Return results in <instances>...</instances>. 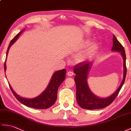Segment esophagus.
<instances>
[{"instance_id":"1","label":"esophagus","mask_w":131,"mask_h":131,"mask_svg":"<svg viewBox=\"0 0 131 131\" xmlns=\"http://www.w3.org/2000/svg\"><path fill=\"white\" fill-rule=\"evenodd\" d=\"M67 75H68V77H72V76L74 75V73L71 71H69L68 73H67Z\"/></svg>"}]
</instances>
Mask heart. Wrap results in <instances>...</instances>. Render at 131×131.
Listing matches in <instances>:
<instances>
[{"instance_id": "1", "label": "heart", "mask_w": 131, "mask_h": 131, "mask_svg": "<svg viewBox=\"0 0 131 131\" xmlns=\"http://www.w3.org/2000/svg\"><path fill=\"white\" fill-rule=\"evenodd\" d=\"M88 43H89V41H88V40L85 41L83 43V44H82L81 47H85L88 44ZM98 42H95V41L92 42V43H91V45H90L89 47L85 51H84V52L80 53V54H79L77 58V61L78 63H81V62H83L85 61L86 60L88 56H89L91 53L93 52V51L96 50L97 48H98Z\"/></svg>"}]
</instances>
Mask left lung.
Here are the masks:
<instances>
[{"label": "left lung", "mask_w": 131, "mask_h": 131, "mask_svg": "<svg viewBox=\"0 0 131 131\" xmlns=\"http://www.w3.org/2000/svg\"><path fill=\"white\" fill-rule=\"evenodd\" d=\"M112 51L119 52L123 60V78L115 92L106 98H100L95 95L90 90L88 84V76L92 65V61H86L74 66V80L77 86V100L80 107L84 109H102L107 107L113 102L124 84L126 77L127 68L126 65V53L124 47L113 35Z\"/></svg>", "instance_id": "8db88e82"}]
</instances>
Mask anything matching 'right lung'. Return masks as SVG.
Listing matches in <instances>:
<instances>
[{"mask_svg":"<svg viewBox=\"0 0 131 131\" xmlns=\"http://www.w3.org/2000/svg\"><path fill=\"white\" fill-rule=\"evenodd\" d=\"M24 29H23L22 31H20V32L18 33L15 36L14 38L10 41L8 48V50L7 51V57L10 47L17 40V39L19 38L20 35L24 31ZM7 57H6L5 61L4 63L5 71H6V60H7ZM66 70L65 69L60 70L54 72L52 76L49 84H48L46 89L41 94H39V95L33 98H24L18 95L13 90V89H12L10 84H8L15 97L22 104L26 105L27 107L35 109H47L51 107L55 103L57 99V90H58L59 87L60 85L61 84V83L65 80L66 77Z\"/></svg>","mask_w":131,"mask_h":131,"instance_id":"right-lung-1","label":"right lung"}]
</instances>
